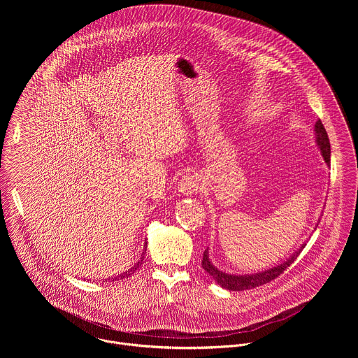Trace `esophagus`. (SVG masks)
Wrapping results in <instances>:
<instances>
[{
	"instance_id": "esophagus-1",
	"label": "esophagus",
	"mask_w": 358,
	"mask_h": 358,
	"mask_svg": "<svg viewBox=\"0 0 358 358\" xmlns=\"http://www.w3.org/2000/svg\"><path fill=\"white\" fill-rule=\"evenodd\" d=\"M203 189V183L200 180V178L197 175L189 173L185 175L180 182H179V192H182L183 194H194L197 192H200Z\"/></svg>"
}]
</instances>
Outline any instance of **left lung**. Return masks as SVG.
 <instances>
[{"instance_id":"8db88e82","label":"left lung","mask_w":358,"mask_h":358,"mask_svg":"<svg viewBox=\"0 0 358 358\" xmlns=\"http://www.w3.org/2000/svg\"><path fill=\"white\" fill-rule=\"evenodd\" d=\"M314 131H315V141L317 145L320 146V150L322 153V157L325 159L327 164L331 162V145H329V139H328V134L321 122V120H318L314 125ZM305 248V244L301 247L299 251H296L294 255L291 256L289 259H287L282 264L270 268V270H264L262 273H256V274H251V275H233V274H227L223 273L217 268H215V266L210 263L209 256H208V250H205L203 254V262L201 266L205 271L223 288L229 289V291H245V289H252L256 287L264 285L270 281H273L274 278H277L280 274L284 273V270H287L298 256L301 255L302 250Z\"/></svg>"}]
</instances>
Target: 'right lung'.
I'll use <instances>...</instances> for the list:
<instances>
[{
	"instance_id": "obj_1",
	"label": "right lung",
	"mask_w": 358,
	"mask_h": 358,
	"mask_svg": "<svg viewBox=\"0 0 358 358\" xmlns=\"http://www.w3.org/2000/svg\"><path fill=\"white\" fill-rule=\"evenodd\" d=\"M145 247H148V243H146V245H145ZM145 251H146V250H145ZM143 255H145V252H143ZM143 259H145V257L142 256V259H141V260H139V262H138L132 268H129L127 273H124V274H121V275H118V277H120V278H124V277H127V278H128L131 274H134V273H135V270H138V267L142 264ZM113 281H114V280H113Z\"/></svg>"
}]
</instances>
